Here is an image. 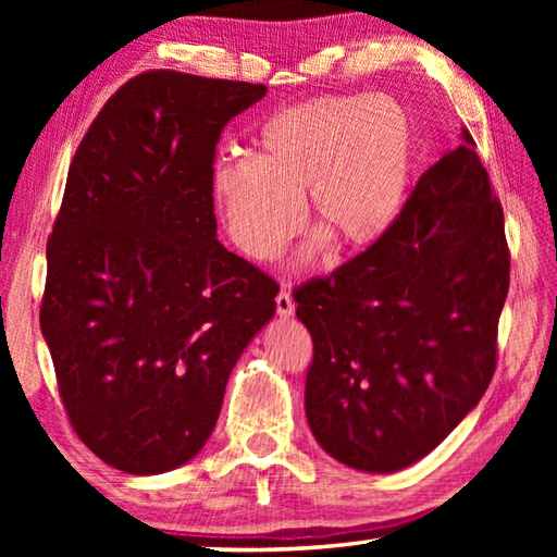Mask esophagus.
Returning <instances> with one entry per match:
<instances>
[{
    "label": "esophagus",
    "instance_id": "esophagus-1",
    "mask_svg": "<svg viewBox=\"0 0 557 557\" xmlns=\"http://www.w3.org/2000/svg\"><path fill=\"white\" fill-rule=\"evenodd\" d=\"M275 301H277V317L280 319H289L292 314H295V299H292L287 289H282L280 295L275 297Z\"/></svg>",
    "mask_w": 557,
    "mask_h": 557
}]
</instances>
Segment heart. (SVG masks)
I'll list each match as a JSON object with an SVG mask.
<instances>
[{"label": "heart", "mask_w": 557, "mask_h": 557, "mask_svg": "<svg viewBox=\"0 0 557 557\" xmlns=\"http://www.w3.org/2000/svg\"><path fill=\"white\" fill-rule=\"evenodd\" d=\"M418 132L398 100L332 92L295 102L262 122L250 157L221 159L211 194L245 256H282L307 213L317 231L305 260L334 240L358 250L379 243L410 199Z\"/></svg>", "instance_id": "obj_1"}]
</instances>
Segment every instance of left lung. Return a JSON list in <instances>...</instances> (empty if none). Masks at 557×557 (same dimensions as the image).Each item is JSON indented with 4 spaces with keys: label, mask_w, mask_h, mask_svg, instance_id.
Returning a JSON list of instances; mask_svg holds the SVG:
<instances>
[{
    "label": "left lung",
    "mask_w": 557,
    "mask_h": 557,
    "mask_svg": "<svg viewBox=\"0 0 557 557\" xmlns=\"http://www.w3.org/2000/svg\"><path fill=\"white\" fill-rule=\"evenodd\" d=\"M474 147L461 127V145L420 176L379 243L295 292L314 342L309 430L351 469L414 465L492 383L511 260Z\"/></svg>",
    "instance_id": "8db88e82"
}]
</instances>
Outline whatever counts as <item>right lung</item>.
Instances as JSON below:
<instances>
[{"label": "right lung", "instance_id": "right-lung-1", "mask_svg": "<svg viewBox=\"0 0 557 557\" xmlns=\"http://www.w3.org/2000/svg\"><path fill=\"white\" fill-rule=\"evenodd\" d=\"M265 92L143 73L106 102L71 162L41 334L73 430L127 474L199 455L233 366L275 317V280L223 248L211 194L221 129Z\"/></svg>", "mask_w": 557, "mask_h": 557}]
</instances>
